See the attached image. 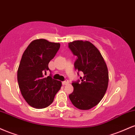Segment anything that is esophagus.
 Segmentation results:
<instances>
[{
  "label": "esophagus",
  "mask_w": 135,
  "mask_h": 135,
  "mask_svg": "<svg viewBox=\"0 0 135 135\" xmlns=\"http://www.w3.org/2000/svg\"><path fill=\"white\" fill-rule=\"evenodd\" d=\"M69 80H65V81L62 82L63 85H66V84H69Z\"/></svg>",
  "instance_id": "1"
}]
</instances>
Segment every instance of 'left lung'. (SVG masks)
Wrapping results in <instances>:
<instances>
[{
  "mask_svg": "<svg viewBox=\"0 0 135 135\" xmlns=\"http://www.w3.org/2000/svg\"><path fill=\"white\" fill-rule=\"evenodd\" d=\"M69 47L77 59L75 69L83 72L84 77L73 83L74 91L69 98L75 107L89 110L98 105L108 88V71L102 54L92 43L87 41H74Z\"/></svg>",
  "mask_w": 135,
  "mask_h": 135,
  "instance_id": "8db88e82",
  "label": "left lung"
}]
</instances>
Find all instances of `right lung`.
Returning a JSON list of instances; mask_svg holds the SVG:
<instances>
[{
	"instance_id": "obj_1",
	"label": "right lung",
	"mask_w": 135,
	"mask_h": 135,
	"mask_svg": "<svg viewBox=\"0 0 135 135\" xmlns=\"http://www.w3.org/2000/svg\"><path fill=\"white\" fill-rule=\"evenodd\" d=\"M60 47V43L41 38L31 42L23 52L18 82L23 97L32 107L44 108L50 105L61 87V81L43 75L49 70L48 64Z\"/></svg>"
}]
</instances>
